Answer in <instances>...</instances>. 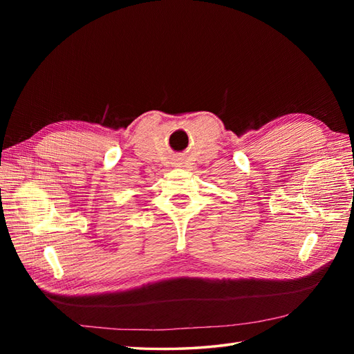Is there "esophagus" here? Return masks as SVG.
Masks as SVG:
<instances>
[{
  "label": "esophagus",
  "mask_w": 354,
  "mask_h": 354,
  "mask_svg": "<svg viewBox=\"0 0 354 354\" xmlns=\"http://www.w3.org/2000/svg\"><path fill=\"white\" fill-rule=\"evenodd\" d=\"M178 165H180V164H177V167H178Z\"/></svg>",
  "instance_id": "34e87169"
}]
</instances>
